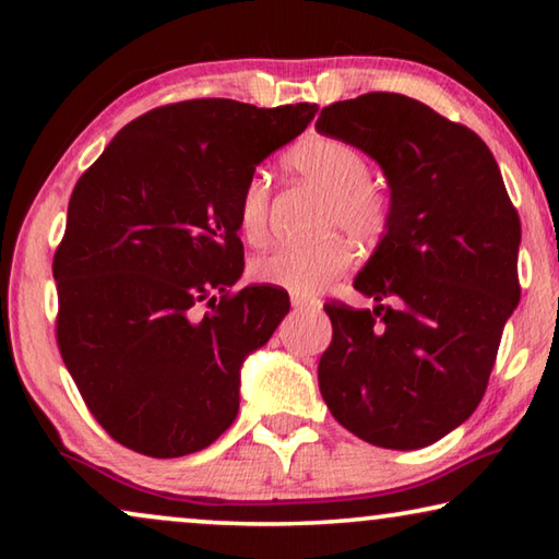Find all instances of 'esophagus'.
<instances>
[{
	"instance_id": "34e87169",
	"label": "esophagus",
	"mask_w": 559,
	"mask_h": 559,
	"mask_svg": "<svg viewBox=\"0 0 559 559\" xmlns=\"http://www.w3.org/2000/svg\"><path fill=\"white\" fill-rule=\"evenodd\" d=\"M290 306H293V310H300V313H302V310L313 308V300H308V298H302V296H293L290 298Z\"/></svg>"
}]
</instances>
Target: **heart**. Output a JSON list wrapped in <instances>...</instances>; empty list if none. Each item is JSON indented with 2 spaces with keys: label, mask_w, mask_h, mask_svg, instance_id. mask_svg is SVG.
Instances as JSON below:
<instances>
[{
  "label": "heart",
  "mask_w": 559,
  "mask_h": 559,
  "mask_svg": "<svg viewBox=\"0 0 559 559\" xmlns=\"http://www.w3.org/2000/svg\"><path fill=\"white\" fill-rule=\"evenodd\" d=\"M286 167L300 179L328 192L323 229H345L359 243H374L390 224V202L370 185L372 169L355 145L333 135H310L293 145ZM239 231L257 243L266 236L269 182L253 175L243 185L236 206ZM349 266V246L340 236H325L306 246H278L249 263L253 281L308 296Z\"/></svg>",
  "instance_id": "heart-1"
}]
</instances>
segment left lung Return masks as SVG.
Masks as SVG:
<instances>
[{"label": "left lung", "instance_id": "8db88e82", "mask_svg": "<svg viewBox=\"0 0 559 559\" xmlns=\"http://www.w3.org/2000/svg\"><path fill=\"white\" fill-rule=\"evenodd\" d=\"M316 130L370 155L390 185V224L353 283L377 306H325L320 394L362 441L424 449L484 400L520 300L518 212L484 140L419 100L365 93L320 110Z\"/></svg>", "mask_w": 559, "mask_h": 559}]
</instances>
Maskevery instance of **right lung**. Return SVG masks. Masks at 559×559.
Segmentation results:
<instances>
[{
  "label": "right lung",
  "mask_w": 559,
  "mask_h": 559,
  "mask_svg": "<svg viewBox=\"0 0 559 559\" xmlns=\"http://www.w3.org/2000/svg\"><path fill=\"white\" fill-rule=\"evenodd\" d=\"M316 112L173 103L128 122L75 185L53 257L56 337L91 414L122 447L177 459L234 424L243 359L290 310L278 288L229 293L243 273L236 206Z\"/></svg>",
  "instance_id": "add662e5"
}]
</instances>
